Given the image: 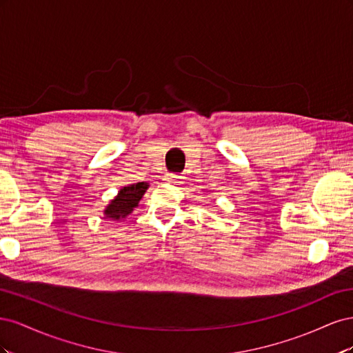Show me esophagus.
Segmentation results:
<instances>
[{"instance_id": "34e87169", "label": "esophagus", "mask_w": 353, "mask_h": 353, "mask_svg": "<svg viewBox=\"0 0 353 353\" xmlns=\"http://www.w3.org/2000/svg\"><path fill=\"white\" fill-rule=\"evenodd\" d=\"M181 179H183V176L181 175H175V174H166L165 175V181H168V183H181Z\"/></svg>"}]
</instances>
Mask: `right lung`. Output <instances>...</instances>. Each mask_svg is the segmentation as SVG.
Instances as JSON below:
<instances>
[{
    "label": "right lung",
    "mask_w": 353,
    "mask_h": 353,
    "mask_svg": "<svg viewBox=\"0 0 353 353\" xmlns=\"http://www.w3.org/2000/svg\"><path fill=\"white\" fill-rule=\"evenodd\" d=\"M148 187H150V184L145 183V181L122 187L117 191V196L113 197L109 201V205L103 210L104 218H108L110 221H121L128 215H131L134 209L138 206V203L143 199Z\"/></svg>",
    "instance_id": "obj_1"
}]
</instances>
